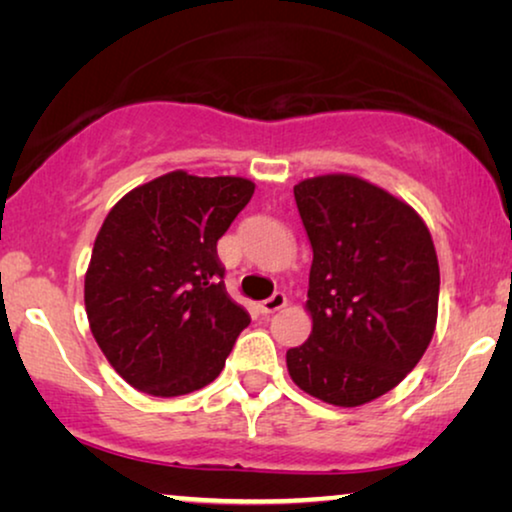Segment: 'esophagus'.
I'll return each instance as SVG.
<instances>
[{"instance_id": "34e87169", "label": "esophagus", "mask_w": 512, "mask_h": 512, "mask_svg": "<svg viewBox=\"0 0 512 512\" xmlns=\"http://www.w3.org/2000/svg\"><path fill=\"white\" fill-rule=\"evenodd\" d=\"M284 305H286L284 293H275V296H270L268 300H263V303L258 305V310H261V314H272V312L282 310Z\"/></svg>"}]
</instances>
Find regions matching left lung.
I'll return each instance as SVG.
<instances>
[{"mask_svg": "<svg viewBox=\"0 0 512 512\" xmlns=\"http://www.w3.org/2000/svg\"><path fill=\"white\" fill-rule=\"evenodd\" d=\"M312 244V333L286 352L291 380L319 401L356 408L417 366L436 331L440 270L408 202L354 174L293 186Z\"/></svg>", "mask_w": 512, "mask_h": 512, "instance_id": "1", "label": "left lung"}]
</instances>
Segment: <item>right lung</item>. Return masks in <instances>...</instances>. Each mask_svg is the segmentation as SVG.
<instances>
[{
	"label": "right lung",
	"mask_w": 512,
	"mask_h": 512,
	"mask_svg": "<svg viewBox=\"0 0 512 512\" xmlns=\"http://www.w3.org/2000/svg\"><path fill=\"white\" fill-rule=\"evenodd\" d=\"M254 188L242 177L177 170L111 207L95 237L83 300L102 354L135 389L184 396L226 366L251 319L226 293L216 242Z\"/></svg>",
	"instance_id": "obj_1"
}]
</instances>
